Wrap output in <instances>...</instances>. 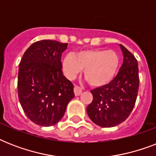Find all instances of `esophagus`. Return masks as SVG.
Wrapping results in <instances>:
<instances>
[{
    "label": "esophagus",
    "instance_id": "obj_1",
    "mask_svg": "<svg viewBox=\"0 0 156 156\" xmlns=\"http://www.w3.org/2000/svg\"><path fill=\"white\" fill-rule=\"evenodd\" d=\"M73 91H74V95H75L76 96H78V95H80L81 94H82L83 90H82V88H81L80 87L75 85L74 86V88H73Z\"/></svg>",
    "mask_w": 156,
    "mask_h": 156
}]
</instances>
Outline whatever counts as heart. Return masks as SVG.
<instances>
[{"instance_id": "1", "label": "heart", "mask_w": 156, "mask_h": 156, "mask_svg": "<svg viewBox=\"0 0 156 156\" xmlns=\"http://www.w3.org/2000/svg\"><path fill=\"white\" fill-rule=\"evenodd\" d=\"M119 63L118 54L113 50L90 48L66 55L62 61V69L69 79H73L83 69L88 83L99 87L113 79Z\"/></svg>"}]
</instances>
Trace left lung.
<instances>
[{
    "instance_id": "1",
    "label": "left lung",
    "mask_w": 156,
    "mask_h": 156,
    "mask_svg": "<svg viewBox=\"0 0 156 156\" xmlns=\"http://www.w3.org/2000/svg\"><path fill=\"white\" fill-rule=\"evenodd\" d=\"M123 63L118 73L106 85L90 90L92 102L87 108L90 119L104 128L113 127L128 118L133 110L139 87L138 61L121 44Z\"/></svg>"
}]
</instances>
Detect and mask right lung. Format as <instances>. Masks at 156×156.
<instances>
[{"mask_svg": "<svg viewBox=\"0 0 156 156\" xmlns=\"http://www.w3.org/2000/svg\"><path fill=\"white\" fill-rule=\"evenodd\" d=\"M68 44L40 40L30 45L18 69V100L28 118L38 126L56 125L74 97L73 85L63 75L61 54Z\"/></svg>", "mask_w": 156, "mask_h": 156, "instance_id": "obj_1", "label": "right lung"}]
</instances>
